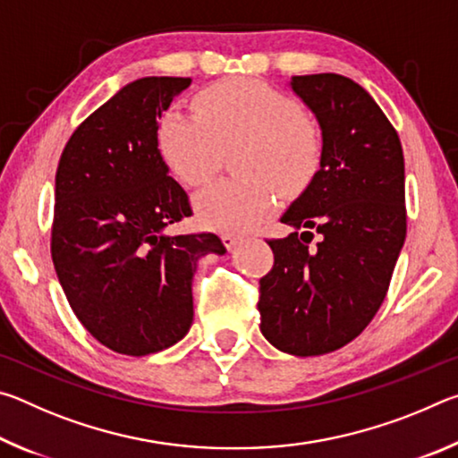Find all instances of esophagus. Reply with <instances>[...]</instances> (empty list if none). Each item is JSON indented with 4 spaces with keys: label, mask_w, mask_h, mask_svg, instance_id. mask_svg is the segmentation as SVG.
<instances>
[{
    "label": "esophagus",
    "mask_w": 458,
    "mask_h": 458,
    "mask_svg": "<svg viewBox=\"0 0 458 458\" xmlns=\"http://www.w3.org/2000/svg\"><path fill=\"white\" fill-rule=\"evenodd\" d=\"M220 238H222V242H224V246L228 248V250H232V248L238 244V236L236 234H230V232H224Z\"/></svg>",
    "instance_id": "obj_1"
}]
</instances>
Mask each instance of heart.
<instances>
[{
  "mask_svg": "<svg viewBox=\"0 0 458 458\" xmlns=\"http://www.w3.org/2000/svg\"><path fill=\"white\" fill-rule=\"evenodd\" d=\"M195 114L165 111L157 121V149L177 182L198 188L220 169L224 151L244 145L238 174L193 199L201 226L246 232L275 206V190L301 191L321 164L323 139L313 119L270 84L257 79H224L193 100Z\"/></svg>",
  "mask_w": 458,
  "mask_h": 458,
  "instance_id": "b5f03b06",
  "label": "heart"
}]
</instances>
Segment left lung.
<instances>
[{
    "label": "left lung",
    "mask_w": 458,
    "mask_h": 458,
    "mask_svg": "<svg viewBox=\"0 0 458 458\" xmlns=\"http://www.w3.org/2000/svg\"><path fill=\"white\" fill-rule=\"evenodd\" d=\"M291 89L321 127L319 172L268 240L260 331L276 350L323 355L350 344L384 303L406 238L404 153L366 89L341 74L293 76ZM320 242L312 244V238Z\"/></svg>",
    "instance_id": "obj_1"
}]
</instances>
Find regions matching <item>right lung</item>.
<instances>
[{"label":"right lung","mask_w":458,"mask_h":458,"mask_svg":"<svg viewBox=\"0 0 458 458\" xmlns=\"http://www.w3.org/2000/svg\"><path fill=\"white\" fill-rule=\"evenodd\" d=\"M191 84L145 76L84 119L60 155L52 260L74 315L92 337L123 355L167 350L193 321L191 278L222 240L167 236L191 216L188 193L157 149V119Z\"/></svg>","instance_id":"1"}]
</instances>
